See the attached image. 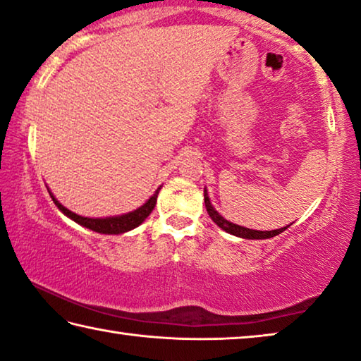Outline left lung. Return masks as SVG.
<instances>
[{
    "label": "left lung",
    "instance_id": "8db88e82",
    "mask_svg": "<svg viewBox=\"0 0 361 361\" xmlns=\"http://www.w3.org/2000/svg\"><path fill=\"white\" fill-rule=\"evenodd\" d=\"M204 201H205V209H207L210 219L214 220L216 225L221 228V230H225L226 233H231V234H234V236H239V238H244V239H268V238L276 236V234H281L284 230H288V228L290 226V225H288L286 228H279V230H271V231L249 230V228L234 225V223L228 221V220L223 219L221 215H219V212H216L214 207H212L210 199H209L207 192H205V191H204Z\"/></svg>",
    "mask_w": 361,
    "mask_h": 361
}]
</instances>
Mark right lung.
Returning a JSON list of instances; mask_svg holds the SVG:
<instances>
[{
  "label": "right lung",
  "mask_w": 361,
  "mask_h": 361,
  "mask_svg": "<svg viewBox=\"0 0 361 361\" xmlns=\"http://www.w3.org/2000/svg\"><path fill=\"white\" fill-rule=\"evenodd\" d=\"M159 190L154 192V196H151L149 201H147L145 205H141L140 209L130 212V214L120 215V216H109V219H88V216H80L77 214H73V212H71L68 209H66L64 205L57 201V199H54L53 194L51 192L49 194L62 214H66L68 219H72L73 221L80 223L82 226L90 228V230H93L96 233H102V234H120V233L133 230V228L141 225V223L145 221L147 216H149V214L154 209V205H156V202H157Z\"/></svg>",
  "instance_id": "obj_1"
}]
</instances>
